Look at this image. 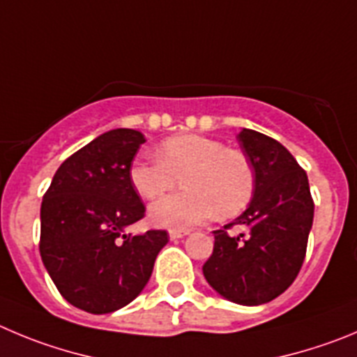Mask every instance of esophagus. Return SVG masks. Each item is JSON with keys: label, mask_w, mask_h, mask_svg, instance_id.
<instances>
[{"label": "esophagus", "mask_w": 357, "mask_h": 357, "mask_svg": "<svg viewBox=\"0 0 357 357\" xmlns=\"http://www.w3.org/2000/svg\"><path fill=\"white\" fill-rule=\"evenodd\" d=\"M186 234H190V231H169V238L174 241V239H181L185 238Z\"/></svg>", "instance_id": "esophagus-1"}]
</instances>
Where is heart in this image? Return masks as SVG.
<instances>
[{"label": "heart", "instance_id": "obj_1", "mask_svg": "<svg viewBox=\"0 0 357 357\" xmlns=\"http://www.w3.org/2000/svg\"><path fill=\"white\" fill-rule=\"evenodd\" d=\"M158 158L137 156L130 165V183L142 199L160 197L181 178L183 192L149 206L158 227L185 231L213 215L222 218L246 208L255 188L252 163L224 142L195 133L176 135L160 144Z\"/></svg>", "mask_w": 357, "mask_h": 357}]
</instances>
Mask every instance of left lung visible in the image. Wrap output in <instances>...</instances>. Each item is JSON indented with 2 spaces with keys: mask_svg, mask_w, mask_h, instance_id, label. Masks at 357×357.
<instances>
[{
  "mask_svg": "<svg viewBox=\"0 0 357 357\" xmlns=\"http://www.w3.org/2000/svg\"><path fill=\"white\" fill-rule=\"evenodd\" d=\"M255 174L248 208L215 231L204 278L222 298L245 306L273 301L287 291L301 269L314 224V201L306 172L287 148L255 130L238 133ZM243 232L232 236L227 229Z\"/></svg>",
  "mask_w": 357,
  "mask_h": 357,
  "instance_id": "8db88e82",
  "label": "left lung"
}]
</instances>
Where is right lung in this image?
Returning a JSON list of instances; mask_svg holds the SVG:
<instances>
[{
    "label": "right lung",
    "instance_id": "1",
    "mask_svg": "<svg viewBox=\"0 0 357 357\" xmlns=\"http://www.w3.org/2000/svg\"><path fill=\"white\" fill-rule=\"evenodd\" d=\"M146 139L139 130L102 133L59 165L40 208V255L59 294L89 314H111L142 292L165 231L130 234L144 204L130 165Z\"/></svg>",
    "mask_w": 357,
    "mask_h": 357
}]
</instances>
